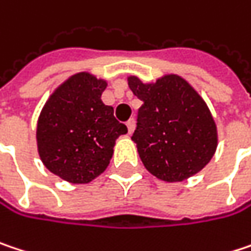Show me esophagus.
Returning a JSON list of instances; mask_svg holds the SVG:
<instances>
[{
	"instance_id": "1",
	"label": "esophagus",
	"mask_w": 251,
	"mask_h": 251,
	"mask_svg": "<svg viewBox=\"0 0 251 251\" xmlns=\"http://www.w3.org/2000/svg\"><path fill=\"white\" fill-rule=\"evenodd\" d=\"M126 126H127V133L130 135V133L135 130V121H133V119H129V121L126 122Z\"/></svg>"
}]
</instances>
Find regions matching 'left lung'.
<instances>
[{"label": "left lung", "mask_w": 251, "mask_h": 251, "mask_svg": "<svg viewBox=\"0 0 251 251\" xmlns=\"http://www.w3.org/2000/svg\"><path fill=\"white\" fill-rule=\"evenodd\" d=\"M127 84L144 102L132 141L145 168L167 182H181L201 171L216 153L218 133L200 93L174 73L153 83L129 76Z\"/></svg>", "instance_id": "obj_1"}]
</instances>
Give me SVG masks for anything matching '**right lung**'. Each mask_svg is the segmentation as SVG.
I'll return each mask as SVG.
<instances>
[{"instance_id":"obj_1","label":"right lung","mask_w":251,"mask_h":251,"mask_svg":"<svg viewBox=\"0 0 251 251\" xmlns=\"http://www.w3.org/2000/svg\"><path fill=\"white\" fill-rule=\"evenodd\" d=\"M107 86L89 72L64 80L37 121V151L44 167L72 184H89L109 165L113 147L127 127L102 102Z\"/></svg>"}]
</instances>
